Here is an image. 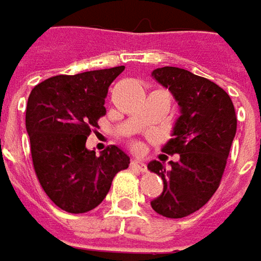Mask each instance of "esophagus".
<instances>
[{
	"label": "esophagus",
	"instance_id": "esophagus-1",
	"mask_svg": "<svg viewBox=\"0 0 261 261\" xmlns=\"http://www.w3.org/2000/svg\"><path fill=\"white\" fill-rule=\"evenodd\" d=\"M131 169L143 173V172H146V165H144L143 162H139V160H133V162H131Z\"/></svg>",
	"mask_w": 261,
	"mask_h": 261
}]
</instances>
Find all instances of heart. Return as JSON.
I'll use <instances>...</instances> for the list:
<instances>
[{
    "instance_id": "obj_1",
    "label": "heart",
    "mask_w": 261,
    "mask_h": 261,
    "mask_svg": "<svg viewBox=\"0 0 261 261\" xmlns=\"http://www.w3.org/2000/svg\"><path fill=\"white\" fill-rule=\"evenodd\" d=\"M134 147H136V148H139V144H134Z\"/></svg>"
}]
</instances>
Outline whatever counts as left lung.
Returning a JSON list of instances; mask_svg holds the SVG:
<instances>
[{
    "label": "left lung",
    "instance_id": "8db88e82",
    "mask_svg": "<svg viewBox=\"0 0 261 261\" xmlns=\"http://www.w3.org/2000/svg\"><path fill=\"white\" fill-rule=\"evenodd\" d=\"M151 76L167 88L180 107L167 154H179L169 169L158 160L147 165L163 180V192L151 208L166 218H184L212 198L220 186L229 148L237 131V117L229 95L210 79L173 66L153 70Z\"/></svg>",
    "mask_w": 261,
    "mask_h": 261
}]
</instances>
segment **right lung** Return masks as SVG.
Segmentation results:
<instances>
[{
    "label": "right lung",
    "mask_w": 261,
    "mask_h": 261,
    "mask_svg": "<svg viewBox=\"0 0 261 261\" xmlns=\"http://www.w3.org/2000/svg\"><path fill=\"white\" fill-rule=\"evenodd\" d=\"M122 70L117 66L49 77L29 96L25 128L34 172L43 191L63 211L84 214L96 208L114 176L130 165L117 146H108L99 156L85 146L107 113L108 88Z\"/></svg>",
    "instance_id": "obj_1"
}]
</instances>
